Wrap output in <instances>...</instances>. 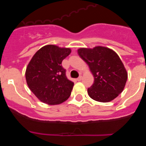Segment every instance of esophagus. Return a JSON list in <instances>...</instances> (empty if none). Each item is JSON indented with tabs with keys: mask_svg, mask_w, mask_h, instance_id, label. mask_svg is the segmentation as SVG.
<instances>
[{
	"mask_svg": "<svg viewBox=\"0 0 146 146\" xmlns=\"http://www.w3.org/2000/svg\"><path fill=\"white\" fill-rule=\"evenodd\" d=\"M81 80H82V76L80 75V76L79 77H78V78H77V81H80Z\"/></svg>",
	"mask_w": 146,
	"mask_h": 146,
	"instance_id": "obj_1",
	"label": "esophagus"
}]
</instances>
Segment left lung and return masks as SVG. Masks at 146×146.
<instances>
[{
	"label": "left lung",
	"mask_w": 146,
	"mask_h": 146,
	"mask_svg": "<svg viewBox=\"0 0 146 146\" xmlns=\"http://www.w3.org/2000/svg\"><path fill=\"white\" fill-rule=\"evenodd\" d=\"M78 55L86 62L94 75V84L88 88L91 99L108 102L123 91L127 72L119 56L113 50L104 47L80 48Z\"/></svg>",
	"instance_id": "1"
}]
</instances>
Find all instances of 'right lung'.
<instances>
[{
	"label": "right lung",
	"instance_id": "obj_1",
	"mask_svg": "<svg viewBox=\"0 0 146 146\" xmlns=\"http://www.w3.org/2000/svg\"><path fill=\"white\" fill-rule=\"evenodd\" d=\"M71 53L69 48L46 45L33 55L25 72L27 84L40 101L58 104L70 96L74 82L66 76L61 63Z\"/></svg>",
	"mask_w": 146,
	"mask_h": 146
}]
</instances>
